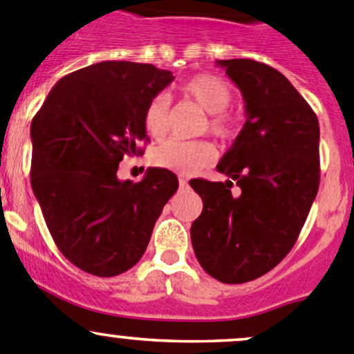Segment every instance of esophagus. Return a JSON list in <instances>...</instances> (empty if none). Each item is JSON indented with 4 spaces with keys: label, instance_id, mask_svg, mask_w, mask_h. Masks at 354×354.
Wrapping results in <instances>:
<instances>
[{
    "label": "esophagus",
    "instance_id": "34e87169",
    "mask_svg": "<svg viewBox=\"0 0 354 354\" xmlns=\"http://www.w3.org/2000/svg\"><path fill=\"white\" fill-rule=\"evenodd\" d=\"M187 183H188V178L185 176V174H180V185H181V187H185Z\"/></svg>",
    "mask_w": 354,
    "mask_h": 354
}]
</instances>
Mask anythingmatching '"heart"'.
Returning a JSON list of instances; mask_svg holds the SVG:
<instances>
[{
  "label": "heart",
  "mask_w": 354,
  "mask_h": 354,
  "mask_svg": "<svg viewBox=\"0 0 354 354\" xmlns=\"http://www.w3.org/2000/svg\"><path fill=\"white\" fill-rule=\"evenodd\" d=\"M181 92L188 99H192L197 106L207 111V122L204 127L209 129L214 136L227 140L236 134V118L227 113V108L232 102V91L225 80L203 73L185 82ZM143 124L148 134L155 140H162L166 136L169 125V101L166 94H157L150 99L145 108ZM214 157L216 150L209 141L204 140H169L153 151L155 166L166 167L181 174L197 173L203 167L209 166Z\"/></svg>",
  "instance_id": "heart-1"
}]
</instances>
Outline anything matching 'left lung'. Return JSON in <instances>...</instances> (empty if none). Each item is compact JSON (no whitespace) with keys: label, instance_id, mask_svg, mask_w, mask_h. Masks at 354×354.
<instances>
[{"label":"left lung","instance_id":"8db88e82","mask_svg":"<svg viewBox=\"0 0 354 354\" xmlns=\"http://www.w3.org/2000/svg\"><path fill=\"white\" fill-rule=\"evenodd\" d=\"M216 64L239 87L246 122L216 166L230 180L190 181L204 203L190 236L201 267L239 285L281 262L306 223L319 187V124L277 69L253 59Z\"/></svg>","mask_w":354,"mask_h":354}]
</instances>
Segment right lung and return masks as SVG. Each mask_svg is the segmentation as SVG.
<instances>
[{
	"label": "right lung",
	"instance_id": "add662e5",
	"mask_svg": "<svg viewBox=\"0 0 354 354\" xmlns=\"http://www.w3.org/2000/svg\"><path fill=\"white\" fill-rule=\"evenodd\" d=\"M173 80L151 64L97 62L61 78L32 118V192L54 243L85 272L111 277L136 266L178 190L162 167L138 183L117 176L148 141L145 108Z\"/></svg>",
	"mask_w": 354,
	"mask_h": 354
}]
</instances>
